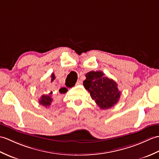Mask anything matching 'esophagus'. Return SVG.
Here are the masks:
<instances>
[{
	"instance_id": "obj_1",
	"label": "esophagus",
	"mask_w": 159,
	"mask_h": 159,
	"mask_svg": "<svg viewBox=\"0 0 159 159\" xmlns=\"http://www.w3.org/2000/svg\"><path fill=\"white\" fill-rule=\"evenodd\" d=\"M82 83V79H80V80H77V84H81Z\"/></svg>"
}]
</instances>
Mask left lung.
<instances>
[{"label": "left lung", "mask_w": 159, "mask_h": 159, "mask_svg": "<svg viewBox=\"0 0 159 159\" xmlns=\"http://www.w3.org/2000/svg\"><path fill=\"white\" fill-rule=\"evenodd\" d=\"M86 77L84 86L101 109L111 108L118 103L121 93L115 81L105 77L100 70H92L86 74Z\"/></svg>", "instance_id": "1"}]
</instances>
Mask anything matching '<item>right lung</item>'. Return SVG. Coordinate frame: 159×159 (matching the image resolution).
<instances>
[{
    "label": "right lung",
    "instance_id": "1",
    "mask_svg": "<svg viewBox=\"0 0 159 159\" xmlns=\"http://www.w3.org/2000/svg\"><path fill=\"white\" fill-rule=\"evenodd\" d=\"M55 79V75L54 73H52V75H51V82H52ZM63 89V93H65L66 91H67V89H65V88H62L59 90V91H61V90ZM39 103L41 105H43V106L45 107H50L52 103L53 102V92L51 91L50 93L48 94H43L42 96L41 97L40 99L39 100Z\"/></svg>",
    "mask_w": 159,
    "mask_h": 159
}]
</instances>
